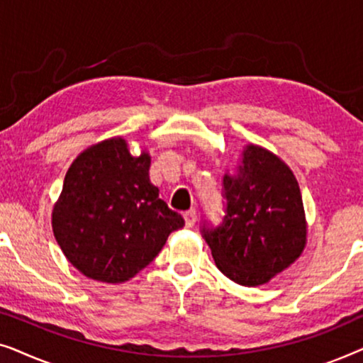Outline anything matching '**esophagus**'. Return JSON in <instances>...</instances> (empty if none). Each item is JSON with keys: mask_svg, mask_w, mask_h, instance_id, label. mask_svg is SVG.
<instances>
[{"mask_svg": "<svg viewBox=\"0 0 363 363\" xmlns=\"http://www.w3.org/2000/svg\"><path fill=\"white\" fill-rule=\"evenodd\" d=\"M183 218H185L186 228H191V226H195V223L198 220V215H196L195 210H188V211L183 213Z\"/></svg>", "mask_w": 363, "mask_h": 363, "instance_id": "esophagus-1", "label": "esophagus"}]
</instances>
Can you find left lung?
<instances>
[{"label": "left lung", "instance_id": "8db88e82", "mask_svg": "<svg viewBox=\"0 0 363 363\" xmlns=\"http://www.w3.org/2000/svg\"><path fill=\"white\" fill-rule=\"evenodd\" d=\"M225 216L203 220L201 235L218 269L241 286L264 284L306 245L302 196L289 167L264 148L242 153L240 177L223 178Z\"/></svg>", "mask_w": 363, "mask_h": 363}]
</instances>
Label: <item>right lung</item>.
<instances>
[{
	"instance_id": "1",
	"label": "right lung",
	"mask_w": 363,
	"mask_h": 363,
	"mask_svg": "<svg viewBox=\"0 0 363 363\" xmlns=\"http://www.w3.org/2000/svg\"><path fill=\"white\" fill-rule=\"evenodd\" d=\"M150 157H132L122 138L82 152L66 173L52 211V231L64 256L84 276L123 282L147 267L182 215L158 196L148 178Z\"/></svg>"
}]
</instances>
